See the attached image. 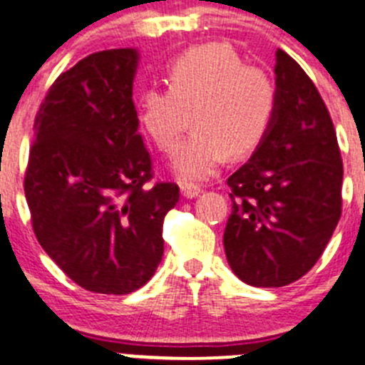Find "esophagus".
<instances>
[{"instance_id":"1","label":"esophagus","mask_w":365,"mask_h":365,"mask_svg":"<svg viewBox=\"0 0 365 365\" xmlns=\"http://www.w3.org/2000/svg\"><path fill=\"white\" fill-rule=\"evenodd\" d=\"M180 192H182L183 198L192 200V198H196V196H200L202 189L196 185H192V183H182V185H180Z\"/></svg>"}]
</instances>
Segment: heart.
I'll return each instance as SVG.
<instances>
[{
    "label": "heart",
    "mask_w": 365,
    "mask_h": 365,
    "mask_svg": "<svg viewBox=\"0 0 365 365\" xmlns=\"http://www.w3.org/2000/svg\"><path fill=\"white\" fill-rule=\"evenodd\" d=\"M274 85L264 71L244 65L225 43H205L180 54L169 67V87L145 88L138 123L162 153L180 147L175 175L183 182L211 178L229 154L244 156L264 140L274 114Z\"/></svg>",
    "instance_id": "heart-1"
}]
</instances>
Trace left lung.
Listing matches in <instances>:
<instances>
[{
  "instance_id": "8db88e82",
  "label": "left lung",
  "mask_w": 365,
  "mask_h": 365,
  "mask_svg": "<svg viewBox=\"0 0 365 365\" xmlns=\"http://www.w3.org/2000/svg\"><path fill=\"white\" fill-rule=\"evenodd\" d=\"M272 121L227 180L232 212L223 247L232 272L282 287L309 271L342 212L344 165L327 107L304 68L278 48Z\"/></svg>"
}]
</instances>
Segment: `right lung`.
Wrapping results in <instances>:
<instances>
[{"mask_svg":"<svg viewBox=\"0 0 365 365\" xmlns=\"http://www.w3.org/2000/svg\"><path fill=\"white\" fill-rule=\"evenodd\" d=\"M136 48L94 52L60 74L34 121L25 198L39 245L80 287L129 294L163 256V218L180 200L156 183L138 133Z\"/></svg>","mask_w":365,"mask_h":365,"instance_id":"1","label":"right lung"}]
</instances>
